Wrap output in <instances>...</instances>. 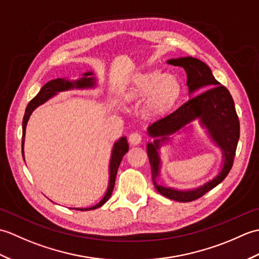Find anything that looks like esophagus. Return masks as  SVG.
<instances>
[{
  "label": "esophagus",
  "mask_w": 259,
  "mask_h": 259,
  "mask_svg": "<svg viewBox=\"0 0 259 259\" xmlns=\"http://www.w3.org/2000/svg\"><path fill=\"white\" fill-rule=\"evenodd\" d=\"M142 140V136L139 133H134L129 136V142L133 146L139 145Z\"/></svg>",
  "instance_id": "obj_1"
}]
</instances>
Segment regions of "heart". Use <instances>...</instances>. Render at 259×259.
Instances as JSON below:
<instances>
[{
	"label": "heart",
	"instance_id": "b5f03b06",
	"mask_svg": "<svg viewBox=\"0 0 259 259\" xmlns=\"http://www.w3.org/2000/svg\"><path fill=\"white\" fill-rule=\"evenodd\" d=\"M181 84L174 74H162L159 71L137 74L124 91L128 100H138L147 97L148 111L161 114L171 109L179 100Z\"/></svg>",
	"mask_w": 259,
	"mask_h": 259
}]
</instances>
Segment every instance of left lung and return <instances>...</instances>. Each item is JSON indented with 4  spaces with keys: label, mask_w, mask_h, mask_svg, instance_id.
Segmentation results:
<instances>
[{
    "label": "left lung",
    "mask_w": 259,
    "mask_h": 259,
    "mask_svg": "<svg viewBox=\"0 0 259 259\" xmlns=\"http://www.w3.org/2000/svg\"><path fill=\"white\" fill-rule=\"evenodd\" d=\"M167 62L185 69L190 96L197 91L202 92L192 97L172 113L156 120L148 126V135L155 140L148 142L147 152L152 170L153 185L159 194L179 202H189L200 198L227 177L233 167L237 149L239 120L234 100L227 88L213 78L211 70L206 63L191 57L171 59ZM196 118L200 119L202 126L207 129L211 139L223 151L221 171L212 181L190 191H178L158 185L156 178L160 173L161 159L157 151L161 145L168 140L169 135L178 132Z\"/></svg>",
    "instance_id": "left-lung-1"
}]
</instances>
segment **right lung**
Here are the masks:
<instances>
[{
	"label": "right lung",
	"instance_id": "obj_1",
	"mask_svg": "<svg viewBox=\"0 0 259 259\" xmlns=\"http://www.w3.org/2000/svg\"><path fill=\"white\" fill-rule=\"evenodd\" d=\"M92 72H87L83 73V78H80L78 80L74 81H70L67 79H54L47 82V83L41 88L40 92L32 99V100L27 104V107L25 109V113L23 117V122H22V156H23L24 159V137H25V129H26V124L27 121H29V118L31 113L34 111V110L47 102L49 99H51L53 96H56L58 92H62V91H67L71 89H90V88H95L96 87V78L92 76ZM129 150V145L126 142L125 137H121V138L114 142L113 148H112V153H111V159H110V164H109V172H110V177H109V185H108V189L106 195L102 198V199L99 201L97 205L89 207V208H74L76 210H92V209H97L99 207H101L104 202H106L110 197H111L114 183H115V177H117V172H118V168L120 166V162L122 160L123 156L126 153V151Z\"/></svg>",
	"mask_w": 259,
	"mask_h": 259
}]
</instances>
